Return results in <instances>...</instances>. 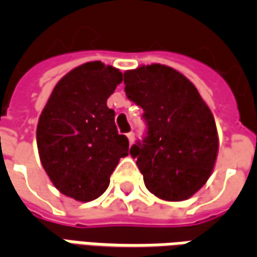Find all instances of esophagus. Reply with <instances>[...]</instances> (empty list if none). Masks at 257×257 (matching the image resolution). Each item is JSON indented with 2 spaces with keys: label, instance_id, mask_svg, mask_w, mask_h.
<instances>
[{
  "label": "esophagus",
  "instance_id": "34e87169",
  "mask_svg": "<svg viewBox=\"0 0 257 257\" xmlns=\"http://www.w3.org/2000/svg\"><path fill=\"white\" fill-rule=\"evenodd\" d=\"M126 136H128V140H129V143L132 145L135 142V134L134 132H129V134H126Z\"/></svg>",
  "mask_w": 257,
  "mask_h": 257
}]
</instances>
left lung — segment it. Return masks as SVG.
Segmentation results:
<instances>
[{
	"instance_id": "8db88e82",
	"label": "left lung",
	"mask_w": 257,
	"mask_h": 257,
	"mask_svg": "<svg viewBox=\"0 0 257 257\" xmlns=\"http://www.w3.org/2000/svg\"><path fill=\"white\" fill-rule=\"evenodd\" d=\"M125 93L143 108L147 131L131 147L147 190L167 201L198 191L215 167V118L189 79L164 64L123 74Z\"/></svg>"
}]
</instances>
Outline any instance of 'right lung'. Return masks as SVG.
I'll return each mask as SVG.
<instances>
[{"label": "right lung", "mask_w": 257, "mask_h": 257, "mask_svg": "<svg viewBox=\"0 0 257 257\" xmlns=\"http://www.w3.org/2000/svg\"><path fill=\"white\" fill-rule=\"evenodd\" d=\"M122 81V73L101 62H89L66 74L44 107L37 146L41 164L64 195L88 202L104 193L129 142L119 135L115 112L107 99Z\"/></svg>", "instance_id": "obj_1"}]
</instances>
